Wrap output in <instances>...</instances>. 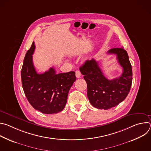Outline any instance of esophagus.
Returning <instances> with one entry per match:
<instances>
[{
  "mask_svg": "<svg viewBox=\"0 0 151 151\" xmlns=\"http://www.w3.org/2000/svg\"><path fill=\"white\" fill-rule=\"evenodd\" d=\"M75 75H76V78H80V77H81V73L80 71H79V70H76V72H75Z\"/></svg>",
  "mask_w": 151,
  "mask_h": 151,
  "instance_id": "34e87169",
  "label": "esophagus"
}]
</instances>
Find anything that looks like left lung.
I'll use <instances>...</instances> for the list:
<instances>
[{"mask_svg": "<svg viewBox=\"0 0 151 151\" xmlns=\"http://www.w3.org/2000/svg\"><path fill=\"white\" fill-rule=\"evenodd\" d=\"M108 54L116 55L122 68L121 76L107 79L94 60H87L79 68L87 84V96L90 103L99 109L107 110L122 102L130 92L132 83V68L127 52L123 48L111 49Z\"/></svg>", "mask_w": 151, "mask_h": 151, "instance_id": "obj_1", "label": "left lung"}]
</instances>
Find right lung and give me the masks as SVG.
I'll use <instances>...</instances> for the list:
<instances>
[{"label": "right lung", "mask_w": 151, "mask_h": 151, "mask_svg": "<svg viewBox=\"0 0 151 151\" xmlns=\"http://www.w3.org/2000/svg\"><path fill=\"white\" fill-rule=\"evenodd\" d=\"M35 48L33 42L25 55L21 69L24 94L36 110L45 114H57L65 107L70 88L76 79L75 72L57 74L51 68L45 73L38 74L33 63Z\"/></svg>", "instance_id": "1"}]
</instances>
